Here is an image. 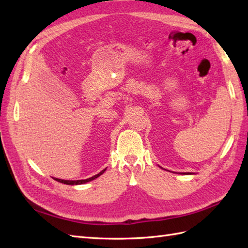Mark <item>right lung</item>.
Returning <instances> with one entry per match:
<instances>
[{"mask_svg":"<svg viewBox=\"0 0 248 248\" xmlns=\"http://www.w3.org/2000/svg\"><path fill=\"white\" fill-rule=\"evenodd\" d=\"M104 171H105V170H103L102 171H100L99 173H97L96 176H93L92 178L85 179V180H62V179H56V181H59L61 183H64V184H68V186H75V184H83V183H86V182L93 180V179L98 178L99 176H101Z\"/></svg>","mask_w":248,"mask_h":248,"instance_id":"right-lung-1","label":"right lung"}]
</instances>
